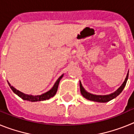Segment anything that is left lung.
<instances>
[{"label":"left lung","instance_id":"1","mask_svg":"<svg viewBox=\"0 0 134 134\" xmlns=\"http://www.w3.org/2000/svg\"><path fill=\"white\" fill-rule=\"evenodd\" d=\"M127 79H128V73L127 74V76L125 78V81L124 82V83L122 85L118 88L115 93H112V94H108V95H95V94H92L91 93H87L84 88L82 86L81 82H80V93H81L82 95L84 97L86 98V99L90 100H93V101H95V102H100V103H106L108 102L109 100H112L116 97H118L121 92H122L123 89L125 86L126 82H127Z\"/></svg>","mask_w":134,"mask_h":134}]
</instances>
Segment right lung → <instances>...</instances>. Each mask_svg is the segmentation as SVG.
<instances>
[{"label": "right lung", "mask_w": 134, "mask_h": 134, "mask_svg": "<svg viewBox=\"0 0 134 134\" xmlns=\"http://www.w3.org/2000/svg\"><path fill=\"white\" fill-rule=\"evenodd\" d=\"M62 76H63V75H62L61 76H60L58 80H57V81L55 82V85H54L53 88H52L50 91H48L47 93L41 94V95L34 96V95H29V94H25V93H21V91L16 90V88H14L13 86H10L9 82H8V84H9V86H10V88L12 89V91H13L15 94H17L19 97H21V99H23V100H29V101H31V102H35V101H41V100H47V99H50V98H52V97H54V96L55 95L57 91H58V85H59V82H60V79L62 78Z\"/></svg>", "instance_id": "right-lung-1"}]
</instances>
